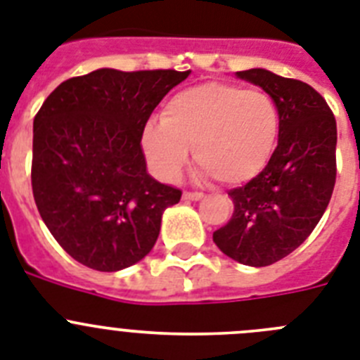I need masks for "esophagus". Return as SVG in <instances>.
Segmentation results:
<instances>
[{
	"label": "esophagus",
	"instance_id": "esophagus-1",
	"mask_svg": "<svg viewBox=\"0 0 360 360\" xmlns=\"http://www.w3.org/2000/svg\"><path fill=\"white\" fill-rule=\"evenodd\" d=\"M183 199H184V201H201L202 193H199V192H184L183 193Z\"/></svg>",
	"mask_w": 360,
	"mask_h": 360
}]
</instances>
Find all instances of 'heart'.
<instances>
[{
  "label": "heart",
  "mask_w": 360,
  "mask_h": 360,
  "mask_svg": "<svg viewBox=\"0 0 360 360\" xmlns=\"http://www.w3.org/2000/svg\"><path fill=\"white\" fill-rule=\"evenodd\" d=\"M279 130V108L266 92L202 83L177 92L161 121L146 123L143 150L162 179H177L193 148L202 176L243 184L266 168Z\"/></svg>",
  "instance_id": "b5f03b06"
}]
</instances>
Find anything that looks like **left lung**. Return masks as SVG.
I'll return each instance as SVG.
<instances>
[{
    "label": "left lung",
    "instance_id": "1",
    "mask_svg": "<svg viewBox=\"0 0 360 360\" xmlns=\"http://www.w3.org/2000/svg\"><path fill=\"white\" fill-rule=\"evenodd\" d=\"M236 76L274 99L279 141L257 177L228 192L233 214L214 243L233 261L259 268L292 254L323 217L335 186L337 123L323 96L302 81L264 68Z\"/></svg>",
    "mask_w": 360,
    "mask_h": 360
}]
</instances>
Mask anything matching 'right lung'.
<instances>
[{
  "instance_id": "1",
  "label": "right lung",
  "mask_w": 360,
  "mask_h": 360,
  "mask_svg": "<svg viewBox=\"0 0 360 360\" xmlns=\"http://www.w3.org/2000/svg\"><path fill=\"white\" fill-rule=\"evenodd\" d=\"M188 76L99 68L63 81L34 117V201L81 264L120 271L154 248L181 190L146 172L141 137L155 106Z\"/></svg>"
}]
</instances>
